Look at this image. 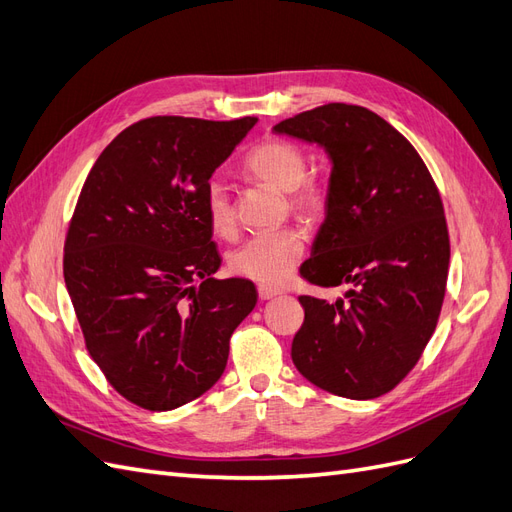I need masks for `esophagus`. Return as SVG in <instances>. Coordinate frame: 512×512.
Segmentation results:
<instances>
[{"label": "esophagus", "mask_w": 512, "mask_h": 512, "mask_svg": "<svg viewBox=\"0 0 512 512\" xmlns=\"http://www.w3.org/2000/svg\"><path fill=\"white\" fill-rule=\"evenodd\" d=\"M280 294V290L277 288H269V286H258V299L260 301H269L273 297H277Z\"/></svg>", "instance_id": "34e87169"}]
</instances>
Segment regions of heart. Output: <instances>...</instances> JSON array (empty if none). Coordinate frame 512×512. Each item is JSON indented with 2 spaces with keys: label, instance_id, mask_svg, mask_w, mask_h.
<instances>
[{
  "label": "heart",
  "instance_id": "1",
  "mask_svg": "<svg viewBox=\"0 0 512 512\" xmlns=\"http://www.w3.org/2000/svg\"><path fill=\"white\" fill-rule=\"evenodd\" d=\"M243 168L262 183L288 192L290 209L305 222H316L327 211V188L318 177H307L305 151L284 138H267L243 160ZM205 211L211 230L230 239L237 230V213L226 183L211 179L205 190ZM305 250V237L297 226L260 232L247 239L228 258L230 271L260 286L284 284Z\"/></svg>",
  "mask_w": 512,
  "mask_h": 512
}]
</instances>
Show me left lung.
I'll return each instance as SVG.
<instances>
[{"mask_svg":"<svg viewBox=\"0 0 512 512\" xmlns=\"http://www.w3.org/2000/svg\"><path fill=\"white\" fill-rule=\"evenodd\" d=\"M327 149L324 220L299 273L346 297H299L305 320L292 363L320 389L374 399L404 380L431 339L446 292L451 241L436 181L389 121L331 102L273 128Z\"/></svg>","mask_w":512,"mask_h":512,"instance_id":"1","label":"left lung"}]
</instances>
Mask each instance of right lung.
<instances>
[{
    "label": "right lung",
    "mask_w": 512,
    "mask_h": 512,
    "mask_svg": "<svg viewBox=\"0 0 512 512\" xmlns=\"http://www.w3.org/2000/svg\"><path fill=\"white\" fill-rule=\"evenodd\" d=\"M256 121H136L100 153L76 200L66 286L89 356L138 408L164 412L207 393L256 305L250 280L213 277L222 258L205 211L213 170Z\"/></svg>",
    "instance_id": "add662e5"
}]
</instances>
